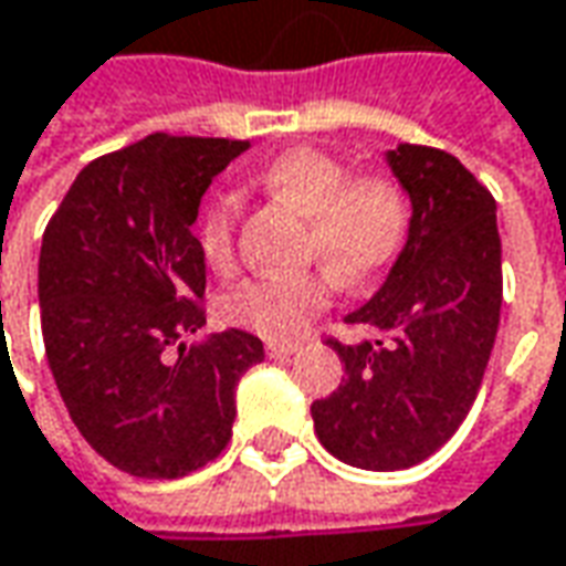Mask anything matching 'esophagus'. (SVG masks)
Wrapping results in <instances>:
<instances>
[{"instance_id":"esophagus-1","label":"esophagus","mask_w":566,"mask_h":566,"mask_svg":"<svg viewBox=\"0 0 566 566\" xmlns=\"http://www.w3.org/2000/svg\"><path fill=\"white\" fill-rule=\"evenodd\" d=\"M297 349V344H291V340H269L266 344L269 359H287V356H294Z\"/></svg>"}]
</instances>
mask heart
<instances>
[{"mask_svg":"<svg viewBox=\"0 0 566 566\" xmlns=\"http://www.w3.org/2000/svg\"><path fill=\"white\" fill-rule=\"evenodd\" d=\"M253 186L310 217L306 253L332 268L337 279L365 282L394 260L409 232V201L390 179H353L349 170L318 148H291L253 172ZM234 198L217 195L201 219V251L210 266L232 263ZM334 279L327 269L269 272L238 284L226 297V318L269 337L303 334L328 303Z\"/></svg>","mask_w":566,"mask_h":566,"instance_id":"heart-1","label":"heart"}]
</instances>
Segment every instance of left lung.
<instances>
[{
    "mask_svg": "<svg viewBox=\"0 0 566 566\" xmlns=\"http://www.w3.org/2000/svg\"><path fill=\"white\" fill-rule=\"evenodd\" d=\"M384 160L412 201L406 244L375 297L347 315L378 337L328 340L347 378L313 402L318 443L363 471L412 468L459 430L502 310L493 195L437 148L399 145Z\"/></svg>",
    "mask_w": 566,
    "mask_h": 566,
    "instance_id": "obj_1",
    "label": "left lung"
}]
</instances>
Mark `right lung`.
Segmentation results:
<instances>
[{"label":"right lung","instance_id":"add662e5","mask_svg":"<svg viewBox=\"0 0 566 566\" xmlns=\"http://www.w3.org/2000/svg\"><path fill=\"white\" fill-rule=\"evenodd\" d=\"M251 142L154 133L83 167L40 251L42 340L86 443L133 476L176 480L226 449L234 387L263 340L207 325L191 234L213 176ZM177 356H171V349Z\"/></svg>","mask_w":566,"mask_h":566}]
</instances>
